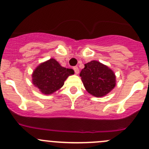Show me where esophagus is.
<instances>
[{"label":"esophagus","mask_w":149,"mask_h":149,"mask_svg":"<svg viewBox=\"0 0 149 149\" xmlns=\"http://www.w3.org/2000/svg\"><path fill=\"white\" fill-rule=\"evenodd\" d=\"M73 70H74L75 73H76V74H79V68L77 67V66H74V67H73Z\"/></svg>","instance_id":"34e87169"}]
</instances>
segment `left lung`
<instances>
[{"instance_id": "left-lung-1", "label": "left lung", "mask_w": 149, "mask_h": 149, "mask_svg": "<svg viewBox=\"0 0 149 149\" xmlns=\"http://www.w3.org/2000/svg\"><path fill=\"white\" fill-rule=\"evenodd\" d=\"M80 73L86 90L97 97L105 96L116 85L114 72L100 62L92 61L85 64Z\"/></svg>"}]
</instances>
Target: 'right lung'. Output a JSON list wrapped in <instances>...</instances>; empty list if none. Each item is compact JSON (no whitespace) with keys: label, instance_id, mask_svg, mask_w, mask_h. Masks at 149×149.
Masks as SVG:
<instances>
[{"label":"right lung","instance_id":"right-lung-1","mask_svg":"<svg viewBox=\"0 0 149 149\" xmlns=\"http://www.w3.org/2000/svg\"><path fill=\"white\" fill-rule=\"evenodd\" d=\"M74 70L62 67L54 58L40 64L32 73V83L42 94H51L63 86L64 82Z\"/></svg>","mask_w":149,"mask_h":149}]
</instances>
